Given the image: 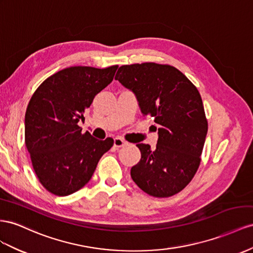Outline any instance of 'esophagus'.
<instances>
[{"label":"esophagus","instance_id":"esophagus-1","mask_svg":"<svg viewBox=\"0 0 253 253\" xmlns=\"http://www.w3.org/2000/svg\"><path fill=\"white\" fill-rule=\"evenodd\" d=\"M127 145V141H126L124 138L121 137H116L114 139V147L116 148H121V147H126Z\"/></svg>","mask_w":253,"mask_h":253}]
</instances>
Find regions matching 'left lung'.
Wrapping results in <instances>:
<instances>
[{"mask_svg":"<svg viewBox=\"0 0 253 253\" xmlns=\"http://www.w3.org/2000/svg\"><path fill=\"white\" fill-rule=\"evenodd\" d=\"M115 80L131 89L141 113L160 125L154 149L137 143L141 159L131 169L138 187L150 196L171 197L193 180L201 162L208 119L197 87L170 65L121 66Z\"/></svg>","mask_w":253,"mask_h":253,"instance_id":"left-lung-1","label":"left lung"}]
</instances>
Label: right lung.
I'll use <instances>...</instances> for the list:
<instances>
[{
	"mask_svg": "<svg viewBox=\"0 0 253 253\" xmlns=\"http://www.w3.org/2000/svg\"><path fill=\"white\" fill-rule=\"evenodd\" d=\"M118 65L104 69L74 66L44 80L25 113V146L39 182L47 192L68 196L89 182L114 140L82 133L78 122L95 95L112 83Z\"/></svg>",
	"mask_w": 253,
	"mask_h": 253,
	"instance_id": "right-lung-1",
	"label": "right lung"
}]
</instances>
